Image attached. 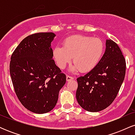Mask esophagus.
<instances>
[{"instance_id":"esophagus-1","label":"esophagus","mask_w":135,"mask_h":135,"mask_svg":"<svg viewBox=\"0 0 135 135\" xmlns=\"http://www.w3.org/2000/svg\"><path fill=\"white\" fill-rule=\"evenodd\" d=\"M74 79V77L72 76H70V75H66V80L69 81V80Z\"/></svg>"}]
</instances>
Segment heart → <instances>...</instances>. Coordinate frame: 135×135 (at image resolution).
Returning a JSON list of instances; mask_svg holds the SVG:
<instances>
[{
  "mask_svg": "<svg viewBox=\"0 0 135 135\" xmlns=\"http://www.w3.org/2000/svg\"><path fill=\"white\" fill-rule=\"evenodd\" d=\"M104 50V44L100 38L77 35L65 39L63 47L58 46L54 48L53 57L61 69L65 68L73 57L74 64L70 70L87 72L98 64Z\"/></svg>",
  "mask_w": 135,
  "mask_h": 135,
  "instance_id": "heart-1",
  "label": "heart"
}]
</instances>
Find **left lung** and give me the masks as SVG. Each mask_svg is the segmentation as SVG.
Masks as SVG:
<instances>
[{
	"label": "left lung",
	"instance_id": "1",
	"mask_svg": "<svg viewBox=\"0 0 135 135\" xmlns=\"http://www.w3.org/2000/svg\"><path fill=\"white\" fill-rule=\"evenodd\" d=\"M126 60L115 42L107 40L101 60L84 76L77 79L76 98L88 112L104 110L114 102L124 79Z\"/></svg>",
	"mask_w": 135,
	"mask_h": 135
}]
</instances>
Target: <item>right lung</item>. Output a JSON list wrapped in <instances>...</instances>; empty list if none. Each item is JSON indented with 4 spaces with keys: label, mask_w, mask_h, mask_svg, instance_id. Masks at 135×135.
<instances>
[{
    "label": "right lung",
    "mask_w": 135,
    "mask_h": 135,
    "mask_svg": "<svg viewBox=\"0 0 135 135\" xmlns=\"http://www.w3.org/2000/svg\"><path fill=\"white\" fill-rule=\"evenodd\" d=\"M56 35L41 32L25 38L11 57V77L23 106L36 114L49 112L56 105L65 74L52 60L51 43Z\"/></svg>",
    "instance_id": "obj_1"
}]
</instances>
